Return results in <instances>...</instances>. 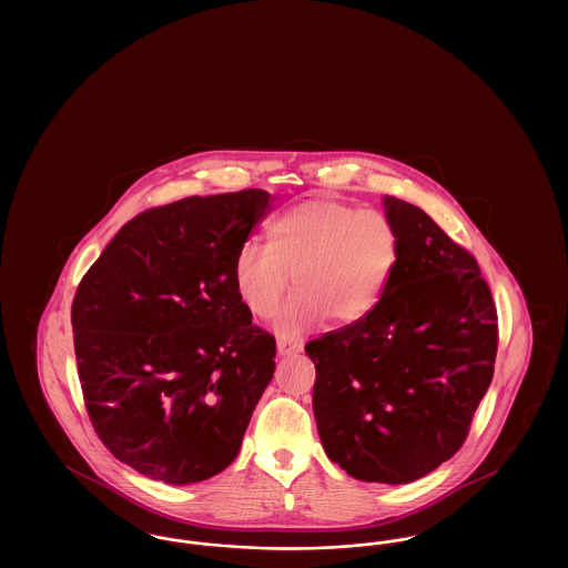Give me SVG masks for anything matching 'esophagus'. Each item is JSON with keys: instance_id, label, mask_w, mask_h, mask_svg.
Returning <instances> with one entry per match:
<instances>
[{"instance_id": "34e87169", "label": "esophagus", "mask_w": 568, "mask_h": 568, "mask_svg": "<svg viewBox=\"0 0 568 568\" xmlns=\"http://www.w3.org/2000/svg\"><path fill=\"white\" fill-rule=\"evenodd\" d=\"M276 352H278V355H296V353H300V347L278 338V341H276Z\"/></svg>"}]
</instances>
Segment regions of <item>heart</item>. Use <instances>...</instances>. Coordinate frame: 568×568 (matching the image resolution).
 Returning <instances> with one entry per match:
<instances>
[{
    "mask_svg": "<svg viewBox=\"0 0 568 568\" xmlns=\"http://www.w3.org/2000/svg\"><path fill=\"white\" fill-rule=\"evenodd\" d=\"M400 257L396 223L375 209L334 197H308L266 225V246L246 243L234 260V287L244 306L271 320L290 292L296 296L276 332L296 341L332 317L357 324L377 308Z\"/></svg>",
    "mask_w": 568,
    "mask_h": 568,
    "instance_id": "heart-1",
    "label": "heart"
}]
</instances>
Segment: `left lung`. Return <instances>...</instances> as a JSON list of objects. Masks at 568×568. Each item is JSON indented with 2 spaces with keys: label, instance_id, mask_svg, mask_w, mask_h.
<instances>
[{
  "label": "left lung",
  "instance_id": "left-lung-1",
  "mask_svg": "<svg viewBox=\"0 0 568 568\" xmlns=\"http://www.w3.org/2000/svg\"><path fill=\"white\" fill-rule=\"evenodd\" d=\"M400 257L377 308L306 345L325 454L371 484L452 458L494 377L498 315L475 255L405 200H383Z\"/></svg>",
  "mask_w": 568,
  "mask_h": 568
}]
</instances>
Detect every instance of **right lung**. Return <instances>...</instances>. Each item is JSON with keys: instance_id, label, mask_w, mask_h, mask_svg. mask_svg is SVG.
Listing matches in <instances>:
<instances>
[{"instance_id": "1", "label": "right lung", "mask_w": 568, "mask_h": 568, "mask_svg": "<svg viewBox=\"0 0 568 568\" xmlns=\"http://www.w3.org/2000/svg\"><path fill=\"white\" fill-rule=\"evenodd\" d=\"M271 193L191 195L128 221L72 302L82 398L110 454L151 479L197 484L239 456L274 375L234 260Z\"/></svg>"}]
</instances>
